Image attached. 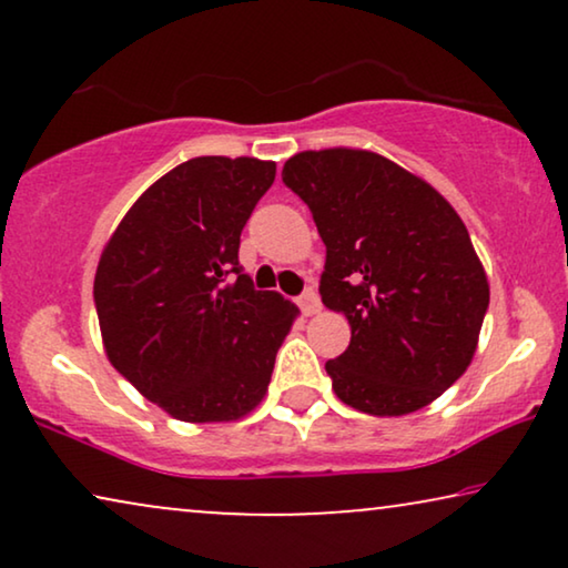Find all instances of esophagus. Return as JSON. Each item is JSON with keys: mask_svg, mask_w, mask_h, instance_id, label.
<instances>
[{"mask_svg": "<svg viewBox=\"0 0 568 568\" xmlns=\"http://www.w3.org/2000/svg\"><path fill=\"white\" fill-rule=\"evenodd\" d=\"M297 302H300V310L305 315H315L317 310H321V297H317V292L313 290V286H307V290L300 294Z\"/></svg>", "mask_w": 568, "mask_h": 568, "instance_id": "obj_1", "label": "esophagus"}]
</instances>
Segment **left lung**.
Wrapping results in <instances>:
<instances>
[{"instance_id": "8db88e82", "label": "left lung", "mask_w": 568, "mask_h": 568, "mask_svg": "<svg viewBox=\"0 0 568 568\" xmlns=\"http://www.w3.org/2000/svg\"><path fill=\"white\" fill-rule=\"evenodd\" d=\"M282 181L325 243L323 305L344 313L352 344L325 362L346 406L403 416L468 369L488 282L453 206L408 170L364 150L300 152Z\"/></svg>"}]
</instances>
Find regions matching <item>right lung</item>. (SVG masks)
<instances>
[{"instance_id": "1", "label": "right lung", "mask_w": 568, "mask_h": 568, "mask_svg": "<svg viewBox=\"0 0 568 568\" xmlns=\"http://www.w3.org/2000/svg\"><path fill=\"white\" fill-rule=\"evenodd\" d=\"M276 162L193 158L152 183L100 255L95 310L115 369L178 422L258 406L297 307L240 266Z\"/></svg>"}]
</instances>
